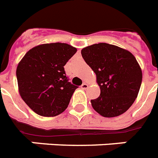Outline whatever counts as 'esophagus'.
Returning <instances> with one entry per match:
<instances>
[{"label":"esophagus","instance_id":"obj_1","mask_svg":"<svg viewBox=\"0 0 158 158\" xmlns=\"http://www.w3.org/2000/svg\"><path fill=\"white\" fill-rule=\"evenodd\" d=\"M89 88V85L86 84V83H84V84L81 85V89H87Z\"/></svg>","mask_w":158,"mask_h":158}]
</instances>
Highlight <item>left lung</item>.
<instances>
[{"instance_id": "8db88e82", "label": "left lung", "mask_w": 158, "mask_h": 158, "mask_svg": "<svg viewBox=\"0 0 158 158\" xmlns=\"http://www.w3.org/2000/svg\"><path fill=\"white\" fill-rule=\"evenodd\" d=\"M82 56L97 75L101 94L91 100L93 107L104 117L125 112L137 98L142 70L130 52L108 43L82 49Z\"/></svg>"}]
</instances>
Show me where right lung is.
I'll return each mask as SVG.
<instances>
[{
	"mask_svg": "<svg viewBox=\"0 0 158 158\" xmlns=\"http://www.w3.org/2000/svg\"><path fill=\"white\" fill-rule=\"evenodd\" d=\"M77 52L66 43L32 48L16 69L19 91L25 103L42 116H56L67 108L74 90L64 66Z\"/></svg>",
	"mask_w": 158,
	"mask_h": 158,
	"instance_id": "right-lung-1",
	"label": "right lung"
}]
</instances>
